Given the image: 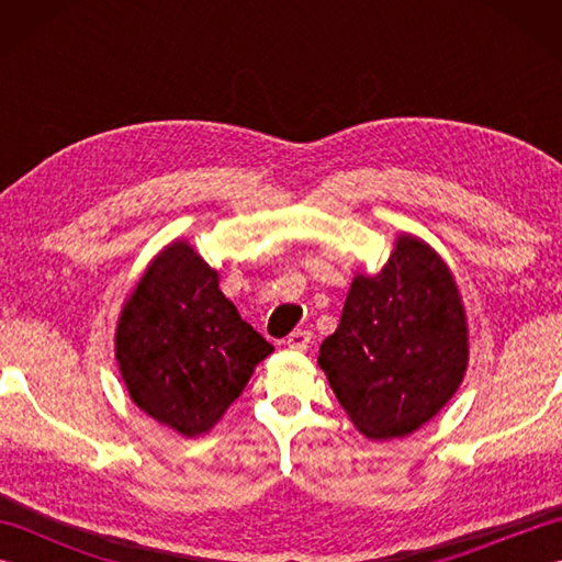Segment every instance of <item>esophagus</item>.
Returning <instances> with one entry per match:
<instances>
[{
	"label": "esophagus",
	"instance_id": "obj_1",
	"mask_svg": "<svg viewBox=\"0 0 562 562\" xmlns=\"http://www.w3.org/2000/svg\"><path fill=\"white\" fill-rule=\"evenodd\" d=\"M308 342H312V330L308 328H294L288 338V348L292 350H306Z\"/></svg>",
	"mask_w": 562,
	"mask_h": 562
}]
</instances>
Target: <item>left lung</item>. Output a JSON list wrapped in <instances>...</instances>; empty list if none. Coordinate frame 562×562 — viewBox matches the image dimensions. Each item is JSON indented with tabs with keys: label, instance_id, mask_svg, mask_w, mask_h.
Here are the masks:
<instances>
[{
	"label": "left lung",
	"instance_id": "8db88e82",
	"mask_svg": "<svg viewBox=\"0 0 562 562\" xmlns=\"http://www.w3.org/2000/svg\"><path fill=\"white\" fill-rule=\"evenodd\" d=\"M318 367L369 439L411 435L445 408L469 367V321L432 246L398 234L384 268L355 274Z\"/></svg>",
	"mask_w": 562,
	"mask_h": 562
}]
</instances>
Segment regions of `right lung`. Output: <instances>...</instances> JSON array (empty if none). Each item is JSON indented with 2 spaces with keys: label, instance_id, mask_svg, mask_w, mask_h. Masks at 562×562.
<instances>
[{
  "label": "right lung",
  "instance_id": "1",
  "mask_svg": "<svg viewBox=\"0 0 562 562\" xmlns=\"http://www.w3.org/2000/svg\"><path fill=\"white\" fill-rule=\"evenodd\" d=\"M272 350L186 238L149 260L115 326V360L130 398L183 437L210 432Z\"/></svg>",
  "mask_w": 562,
  "mask_h": 562
}]
</instances>
